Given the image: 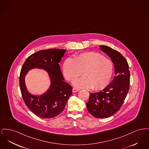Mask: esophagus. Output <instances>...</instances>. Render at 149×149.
<instances>
[{
    "instance_id": "1",
    "label": "esophagus",
    "mask_w": 149,
    "mask_h": 149,
    "mask_svg": "<svg viewBox=\"0 0 149 149\" xmlns=\"http://www.w3.org/2000/svg\"><path fill=\"white\" fill-rule=\"evenodd\" d=\"M78 91H79V89H77V88H74L72 89V92H74V93L77 92H78Z\"/></svg>"
}]
</instances>
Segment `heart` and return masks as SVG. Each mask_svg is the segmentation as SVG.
Segmentation results:
<instances>
[{
	"label": "heart",
	"mask_w": 149,
	"mask_h": 149,
	"mask_svg": "<svg viewBox=\"0 0 149 149\" xmlns=\"http://www.w3.org/2000/svg\"><path fill=\"white\" fill-rule=\"evenodd\" d=\"M113 66L111 61L96 52H86L68 58L63 65V72L65 78L72 81L81 74L83 78L73 82L78 88H92L93 90H101L109 83L112 76Z\"/></svg>",
	"instance_id": "b5f03b06"
}]
</instances>
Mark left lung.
Listing matches in <instances>:
<instances>
[{"instance_id":"obj_1","label":"left lung","mask_w":149,"mask_h":149,"mask_svg":"<svg viewBox=\"0 0 149 149\" xmlns=\"http://www.w3.org/2000/svg\"><path fill=\"white\" fill-rule=\"evenodd\" d=\"M99 47L111 59L115 76L104 89L90 93L86 106L88 111L94 117L107 118L118 112L122 106L130 89V71L126 59L120 53L106 45Z\"/></svg>"}]
</instances>
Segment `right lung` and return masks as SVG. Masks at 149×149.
Listing matches in <instances>:
<instances>
[{
	"label": "right lung",
	"mask_w": 149,
	"mask_h": 149,
	"mask_svg": "<svg viewBox=\"0 0 149 149\" xmlns=\"http://www.w3.org/2000/svg\"><path fill=\"white\" fill-rule=\"evenodd\" d=\"M66 51L55 48L39 51L30 55L22 67L19 86L23 100L29 109L41 118L51 119L60 114L72 95V88L65 81L59 65ZM36 68L45 70L51 79L50 88L39 96L28 92L24 81L29 70Z\"/></svg>",
	"instance_id": "right-lung-1"
}]
</instances>
